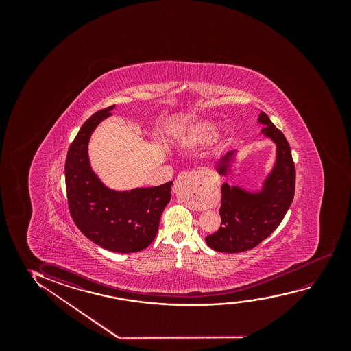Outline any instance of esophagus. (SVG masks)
I'll return each instance as SVG.
<instances>
[{
  "label": "esophagus",
  "instance_id": "34e87169",
  "mask_svg": "<svg viewBox=\"0 0 351 351\" xmlns=\"http://www.w3.org/2000/svg\"><path fill=\"white\" fill-rule=\"evenodd\" d=\"M184 184L193 197L202 200V204H210V189L213 184L211 178L205 173H183L178 175V178L173 184V192H178L180 187Z\"/></svg>",
  "mask_w": 351,
  "mask_h": 351
}]
</instances>
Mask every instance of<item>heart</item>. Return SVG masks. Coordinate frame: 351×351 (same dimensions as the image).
Here are the masks:
<instances>
[{
  "instance_id": "obj_1",
  "label": "heart",
  "mask_w": 351,
  "mask_h": 351,
  "mask_svg": "<svg viewBox=\"0 0 351 351\" xmlns=\"http://www.w3.org/2000/svg\"><path fill=\"white\" fill-rule=\"evenodd\" d=\"M217 133H218V125L216 123L202 122L194 130L193 138L197 140V141H207V140L213 139Z\"/></svg>"
}]
</instances>
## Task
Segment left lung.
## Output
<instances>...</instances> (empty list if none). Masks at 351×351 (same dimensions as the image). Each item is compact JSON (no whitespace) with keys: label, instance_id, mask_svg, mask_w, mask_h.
Returning a JSON list of instances; mask_svg holds the SVG:
<instances>
[{"label":"left lung","instance_id":"obj_1","mask_svg":"<svg viewBox=\"0 0 351 351\" xmlns=\"http://www.w3.org/2000/svg\"><path fill=\"white\" fill-rule=\"evenodd\" d=\"M258 123L265 125L260 134L276 145V158L259 189L221 184V224L206 236L207 245L221 253H241L254 248L269 237L283 221L295 194V165L291 149L283 133L264 111ZM239 149L221 156L215 165L217 173L228 178L237 162Z\"/></svg>","mask_w":351,"mask_h":351}]
</instances>
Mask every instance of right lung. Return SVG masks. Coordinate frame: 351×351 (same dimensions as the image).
Segmentation results:
<instances>
[{
	"mask_svg": "<svg viewBox=\"0 0 351 351\" xmlns=\"http://www.w3.org/2000/svg\"><path fill=\"white\" fill-rule=\"evenodd\" d=\"M116 106L97 111L82 125L68 149L66 188L68 206L77 229L104 250L135 253L149 247L171 197L173 181L156 187L116 191L106 187L90 163L88 141Z\"/></svg>",
	"mask_w": 351,
	"mask_h": 351,
	"instance_id": "add662e5",
	"label": "right lung"
}]
</instances>
